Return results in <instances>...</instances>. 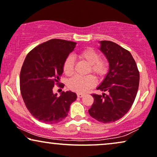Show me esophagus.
Returning a JSON list of instances; mask_svg holds the SVG:
<instances>
[{"label":"esophagus","mask_w":157,"mask_h":157,"mask_svg":"<svg viewBox=\"0 0 157 157\" xmlns=\"http://www.w3.org/2000/svg\"><path fill=\"white\" fill-rule=\"evenodd\" d=\"M84 95V94H82V93H77V97H78V98H82L83 96Z\"/></svg>","instance_id":"esophagus-1"}]
</instances>
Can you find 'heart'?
Wrapping results in <instances>:
<instances>
[{
  "mask_svg": "<svg viewBox=\"0 0 157 157\" xmlns=\"http://www.w3.org/2000/svg\"><path fill=\"white\" fill-rule=\"evenodd\" d=\"M78 57L90 65V72L98 76L104 75L106 73L108 66V60L105 57H100V54L92 48L85 49L78 54ZM74 70V60L71 56L65 59L63 64V71L67 75L73 74ZM95 84V80L92 75L88 76H74L68 82L70 90L84 93L89 89L92 87Z\"/></svg>",
  "mask_w": 157,
  "mask_h": 157,
  "instance_id": "heart-1",
  "label": "heart"
}]
</instances>
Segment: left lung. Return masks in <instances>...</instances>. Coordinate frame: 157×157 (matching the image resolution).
Returning a JSON list of instances; mask_svg holds the SVG:
<instances>
[{
	"label": "left lung",
	"instance_id": "1",
	"mask_svg": "<svg viewBox=\"0 0 157 157\" xmlns=\"http://www.w3.org/2000/svg\"><path fill=\"white\" fill-rule=\"evenodd\" d=\"M99 49L107 58L109 71L97 90L108 94H92L94 102L89 113L100 122H114L132 107L138 92L140 74L135 59L127 49L110 40H101Z\"/></svg>",
	"mask_w": 157,
	"mask_h": 157
}]
</instances>
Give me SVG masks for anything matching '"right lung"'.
I'll list each match as a JSON object with an SVG mask.
<instances>
[{
    "mask_svg": "<svg viewBox=\"0 0 157 157\" xmlns=\"http://www.w3.org/2000/svg\"><path fill=\"white\" fill-rule=\"evenodd\" d=\"M76 43L52 39L32 49L25 57L19 76L20 91L27 108L33 117L47 124H56L67 116L70 106L77 98L75 92L53 93L59 85L63 64ZM61 86H64L62 85Z\"/></svg>",
    "mask_w": 157,
    "mask_h": 157,
    "instance_id": "1",
    "label": "right lung"
}]
</instances>
